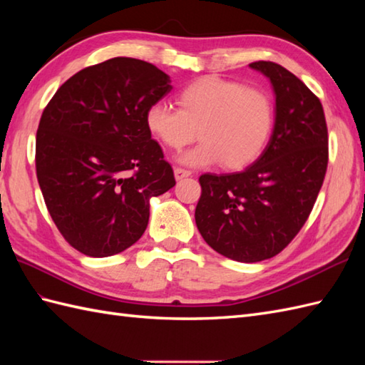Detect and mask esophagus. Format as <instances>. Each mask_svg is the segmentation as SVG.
I'll list each match as a JSON object with an SVG mask.
<instances>
[{
    "mask_svg": "<svg viewBox=\"0 0 365 365\" xmlns=\"http://www.w3.org/2000/svg\"><path fill=\"white\" fill-rule=\"evenodd\" d=\"M190 175H191V173H190V170H187V169H182V168H175L174 169L175 180H182V178L190 177Z\"/></svg>",
    "mask_w": 365,
    "mask_h": 365,
    "instance_id": "34e87169",
    "label": "esophagus"
}]
</instances>
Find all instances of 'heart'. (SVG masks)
Listing matches in <instances>:
<instances>
[{
  "mask_svg": "<svg viewBox=\"0 0 365 365\" xmlns=\"http://www.w3.org/2000/svg\"><path fill=\"white\" fill-rule=\"evenodd\" d=\"M177 105L178 110L165 102L152 103L145 111V127L163 145L175 150L196 135L202 139L178 157L191 168L220 161L229 169L251 165L265 149L274 125L273 100L265 91L218 76L190 83L178 92Z\"/></svg>",
  "mask_w": 365,
  "mask_h": 365,
  "instance_id": "heart-1",
  "label": "heart"
}]
</instances>
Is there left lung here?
I'll list each match as a JSON object with an SVG mask.
<instances>
[{"mask_svg":"<svg viewBox=\"0 0 365 365\" xmlns=\"http://www.w3.org/2000/svg\"><path fill=\"white\" fill-rule=\"evenodd\" d=\"M274 92V127L260 157L232 174H204L196 226L216 252L237 262L274 257L304 226L328 166L320 100L282 66L250 64Z\"/></svg>","mask_w":365,"mask_h":365,"instance_id":"left-lung-1","label":"left lung"}]
</instances>
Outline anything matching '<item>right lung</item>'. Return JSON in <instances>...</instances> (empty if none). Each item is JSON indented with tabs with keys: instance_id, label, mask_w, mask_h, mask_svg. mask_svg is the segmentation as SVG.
I'll list each match as a JSON object with an SVG mask.
<instances>
[{
	"instance_id": "add662e5",
	"label": "right lung",
	"mask_w": 365,
	"mask_h": 365,
	"mask_svg": "<svg viewBox=\"0 0 365 365\" xmlns=\"http://www.w3.org/2000/svg\"><path fill=\"white\" fill-rule=\"evenodd\" d=\"M170 78L141 59L113 58L75 73L42 113L36 170L46 208L68 245L108 257L135 245L150 199L175 185L145 127Z\"/></svg>"
}]
</instances>
